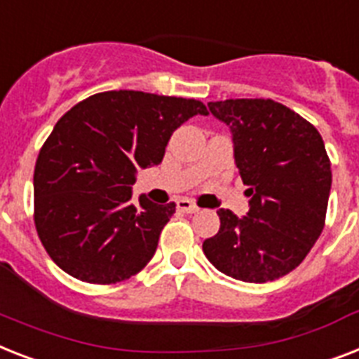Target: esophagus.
Instances as JSON below:
<instances>
[{
  "label": "esophagus",
  "mask_w": 359,
  "mask_h": 359,
  "mask_svg": "<svg viewBox=\"0 0 359 359\" xmlns=\"http://www.w3.org/2000/svg\"><path fill=\"white\" fill-rule=\"evenodd\" d=\"M177 208L179 212H184V214H195V212H199V206L191 203L189 199H180L177 201Z\"/></svg>",
  "instance_id": "esophagus-1"
}]
</instances>
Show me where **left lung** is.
Segmentation results:
<instances>
[{"mask_svg": "<svg viewBox=\"0 0 359 359\" xmlns=\"http://www.w3.org/2000/svg\"><path fill=\"white\" fill-rule=\"evenodd\" d=\"M208 109L230 127L250 208L243 217L217 210L219 232L203 250L236 280H276L301 265L325 229L332 186L325 142L310 121L273 99L212 101Z\"/></svg>", "mask_w": 359, "mask_h": 359, "instance_id": "1", "label": "left lung"}]
</instances>
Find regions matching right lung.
I'll list each match as a JSON object with an SVG mask.
<instances>
[{
    "label": "right lung",
    "instance_id": "right-lung-1",
    "mask_svg": "<svg viewBox=\"0 0 359 359\" xmlns=\"http://www.w3.org/2000/svg\"><path fill=\"white\" fill-rule=\"evenodd\" d=\"M208 110L197 99L112 90L64 114L34 165V226L51 260L88 284H116L153 258L175 203H130L136 170L158 165L171 134Z\"/></svg>",
    "mask_w": 359,
    "mask_h": 359
}]
</instances>
